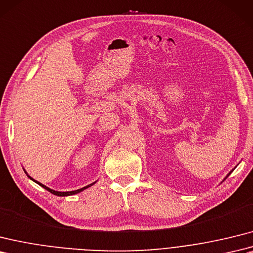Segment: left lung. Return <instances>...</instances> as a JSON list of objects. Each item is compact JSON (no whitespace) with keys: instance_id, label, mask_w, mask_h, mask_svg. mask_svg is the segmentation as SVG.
Instances as JSON below:
<instances>
[{"instance_id":"1","label":"left lung","mask_w":253,"mask_h":253,"mask_svg":"<svg viewBox=\"0 0 253 253\" xmlns=\"http://www.w3.org/2000/svg\"><path fill=\"white\" fill-rule=\"evenodd\" d=\"M232 171H233V170H232ZM232 171H231V172H232ZM231 172H230V173H228V174H227V175H226V178H227V177H228V175H230V174H231Z\"/></svg>"}]
</instances>
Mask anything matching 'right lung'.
I'll return each mask as SVG.
<instances>
[{"label": "right lung", "mask_w": 253, "mask_h": 253, "mask_svg": "<svg viewBox=\"0 0 253 253\" xmlns=\"http://www.w3.org/2000/svg\"><path fill=\"white\" fill-rule=\"evenodd\" d=\"M25 170V169H23ZM25 172H26V170H25ZM27 173V172H26ZM28 174V173H27ZM28 177L30 178L32 181H34L35 183H38L39 185H41L42 187H44L45 190H47L48 192H50L51 194H54V195H57V196H69V195H74V194H78V193H80V192H82V191H84L85 189H87V187H89V186H91L92 184H95L96 182H93V183H91V184H89V185H87V186H85V187H82V189H79V190H75V191H71V192H58V191H54V190H51V189H49V187H47V186H45L44 184H42V183H40V182H38L37 180H34V179H32L30 175L28 174Z\"/></svg>", "instance_id": "obj_1"}]
</instances>
